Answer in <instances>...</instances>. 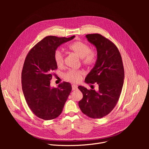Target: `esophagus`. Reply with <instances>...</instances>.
Returning <instances> with one entry per match:
<instances>
[{"label":"esophagus","instance_id":"34e87169","mask_svg":"<svg viewBox=\"0 0 149 149\" xmlns=\"http://www.w3.org/2000/svg\"><path fill=\"white\" fill-rule=\"evenodd\" d=\"M72 88L73 90H77V85L73 84L72 86Z\"/></svg>","mask_w":149,"mask_h":149}]
</instances>
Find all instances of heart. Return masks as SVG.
Segmentation results:
<instances>
[{
	"label": "heart",
	"instance_id": "heart-1",
	"mask_svg": "<svg viewBox=\"0 0 149 149\" xmlns=\"http://www.w3.org/2000/svg\"><path fill=\"white\" fill-rule=\"evenodd\" d=\"M69 49L79 58H81L83 64L87 66L93 65L96 59L95 53L90 50V47L87 44L81 41L73 42L69 45ZM54 60L58 67H61L64 63V55L60 50H56L54 53ZM84 74L81 70H69L63 75V77L71 82H78Z\"/></svg>",
	"mask_w": 149,
	"mask_h": 149
}]
</instances>
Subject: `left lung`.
Instances as JSON below:
<instances>
[{
	"label": "left lung",
	"mask_w": 149,
	"mask_h": 149,
	"mask_svg": "<svg viewBox=\"0 0 149 149\" xmlns=\"http://www.w3.org/2000/svg\"><path fill=\"white\" fill-rule=\"evenodd\" d=\"M86 38L96 48L97 58L85 82L97 83L98 90L78 86L83 94L78 104L84 114L100 118L109 114L117 104L124 83V67L120 53L112 42L98 33L88 34Z\"/></svg>",
	"instance_id": "8db88e82"
}]
</instances>
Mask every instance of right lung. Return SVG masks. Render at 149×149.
Listing matches in <instances>:
<instances>
[{"label": "right lung", "instance_id": "obj_1", "mask_svg": "<svg viewBox=\"0 0 149 149\" xmlns=\"http://www.w3.org/2000/svg\"><path fill=\"white\" fill-rule=\"evenodd\" d=\"M75 38L48 36L28 54L22 72V88L26 102L38 117L50 120L58 117L72 90L70 83L63 82L54 88L50 85L52 72L58 68L54 53L62 44Z\"/></svg>", "mask_w": 149, "mask_h": 149}]
</instances>
